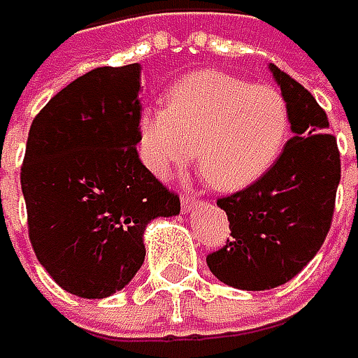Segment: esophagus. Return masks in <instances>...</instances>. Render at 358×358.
I'll return each mask as SVG.
<instances>
[{
  "mask_svg": "<svg viewBox=\"0 0 358 358\" xmlns=\"http://www.w3.org/2000/svg\"><path fill=\"white\" fill-rule=\"evenodd\" d=\"M201 205V201L196 199V196H192V194H182V211L184 213H190L194 207H199Z\"/></svg>",
  "mask_w": 358,
  "mask_h": 358,
  "instance_id": "obj_1",
  "label": "esophagus"
}]
</instances>
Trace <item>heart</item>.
Listing matches in <instances>:
<instances>
[{"label": "heart", "instance_id": "heart-1", "mask_svg": "<svg viewBox=\"0 0 358 358\" xmlns=\"http://www.w3.org/2000/svg\"><path fill=\"white\" fill-rule=\"evenodd\" d=\"M288 128V106L278 89L205 70L182 78L166 108L143 111L141 153L155 176L170 178L199 149L209 184L238 190L275 164Z\"/></svg>", "mask_w": 358, "mask_h": 358}]
</instances>
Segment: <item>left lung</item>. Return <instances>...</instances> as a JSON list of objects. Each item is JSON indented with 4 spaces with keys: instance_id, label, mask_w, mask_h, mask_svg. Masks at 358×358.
Listing matches in <instances>:
<instances>
[{
    "instance_id": "8db88e82",
    "label": "left lung",
    "mask_w": 358,
    "mask_h": 358,
    "mask_svg": "<svg viewBox=\"0 0 358 358\" xmlns=\"http://www.w3.org/2000/svg\"><path fill=\"white\" fill-rule=\"evenodd\" d=\"M286 99L294 136L250 186L217 199L230 241L207 255L211 273L241 290H269L292 280L322 249L340 184V151L315 97L269 66Z\"/></svg>"
}]
</instances>
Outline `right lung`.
<instances>
[{
    "mask_svg": "<svg viewBox=\"0 0 358 358\" xmlns=\"http://www.w3.org/2000/svg\"><path fill=\"white\" fill-rule=\"evenodd\" d=\"M141 66L95 68L36 113L20 170L29 238L70 294L106 299L145 261L151 220L180 213V196L138 159Z\"/></svg>",
    "mask_w": 358,
    "mask_h": 358,
    "instance_id": "obj_1",
    "label": "right lung"
}]
</instances>
